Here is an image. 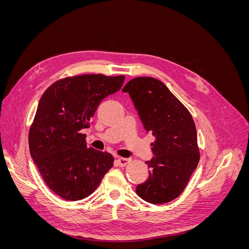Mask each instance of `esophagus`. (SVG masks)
<instances>
[{
	"mask_svg": "<svg viewBox=\"0 0 249 249\" xmlns=\"http://www.w3.org/2000/svg\"><path fill=\"white\" fill-rule=\"evenodd\" d=\"M115 162L118 166L123 167V166H125L127 163H130V159H125V158H118V159L115 160Z\"/></svg>",
	"mask_w": 249,
	"mask_h": 249,
	"instance_id": "obj_1",
	"label": "esophagus"
}]
</instances>
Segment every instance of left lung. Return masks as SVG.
I'll return each mask as SVG.
<instances>
[{
  "instance_id": "8db88e82",
  "label": "left lung",
  "mask_w": 249,
  "mask_h": 249,
  "mask_svg": "<svg viewBox=\"0 0 249 249\" xmlns=\"http://www.w3.org/2000/svg\"><path fill=\"white\" fill-rule=\"evenodd\" d=\"M137 110L145 131L155 137L154 157L145 162L149 176L136 193L149 203H166L183 192L199 161L193 118L163 82L139 77L123 89Z\"/></svg>"
}]
</instances>
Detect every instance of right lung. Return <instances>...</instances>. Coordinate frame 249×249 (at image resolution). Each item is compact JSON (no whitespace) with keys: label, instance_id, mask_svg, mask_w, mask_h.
Masks as SVG:
<instances>
[{"label":"right lung","instance_id":"right-lung-1","mask_svg":"<svg viewBox=\"0 0 249 249\" xmlns=\"http://www.w3.org/2000/svg\"><path fill=\"white\" fill-rule=\"evenodd\" d=\"M124 81V76L83 74L57 81L42 94L29 148L44 183L58 196L71 201L89 196L113 166L112 155L87 147L81 131Z\"/></svg>","mask_w":249,"mask_h":249}]
</instances>
